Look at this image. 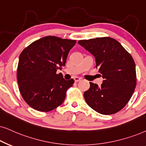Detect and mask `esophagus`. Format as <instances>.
Instances as JSON below:
<instances>
[{
	"label": "esophagus",
	"mask_w": 146,
	"mask_h": 146,
	"mask_svg": "<svg viewBox=\"0 0 146 146\" xmlns=\"http://www.w3.org/2000/svg\"><path fill=\"white\" fill-rule=\"evenodd\" d=\"M82 79V77H74V80L75 82H78L79 81H81Z\"/></svg>",
	"instance_id": "obj_1"
}]
</instances>
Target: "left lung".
Returning <instances> with one entry per match:
<instances>
[{
	"mask_svg": "<svg viewBox=\"0 0 146 146\" xmlns=\"http://www.w3.org/2000/svg\"><path fill=\"white\" fill-rule=\"evenodd\" d=\"M96 58V68L104 79L100 87L90 82L84 92L88 106L102 114L117 113L125 106L137 84L133 58L117 40L102 37L78 41Z\"/></svg>",
	"mask_w": 146,
	"mask_h": 146,
	"instance_id": "obj_1",
	"label": "left lung"
}]
</instances>
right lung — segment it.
Masks as SVG:
<instances>
[{
  "mask_svg": "<svg viewBox=\"0 0 146 146\" xmlns=\"http://www.w3.org/2000/svg\"><path fill=\"white\" fill-rule=\"evenodd\" d=\"M76 40L48 36L36 40L21 52L17 70L19 90L34 109L49 112L63 102L74 80L64 79L58 69L65 65Z\"/></svg>",
  "mask_w": 146,
  "mask_h": 146,
  "instance_id": "add662e5",
  "label": "right lung"
}]
</instances>
